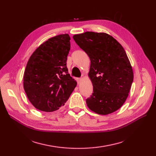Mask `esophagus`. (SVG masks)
Masks as SVG:
<instances>
[{
  "label": "esophagus",
  "mask_w": 156,
  "mask_h": 156,
  "mask_svg": "<svg viewBox=\"0 0 156 156\" xmlns=\"http://www.w3.org/2000/svg\"><path fill=\"white\" fill-rule=\"evenodd\" d=\"M82 78H77V83L78 84H79V83H81V82L82 81Z\"/></svg>",
  "instance_id": "esophagus-1"
}]
</instances>
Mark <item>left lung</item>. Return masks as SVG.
Returning <instances> with one entry per match:
<instances>
[{
    "instance_id": "8db88e82",
    "label": "left lung",
    "mask_w": 156,
    "mask_h": 156,
    "mask_svg": "<svg viewBox=\"0 0 156 156\" xmlns=\"http://www.w3.org/2000/svg\"><path fill=\"white\" fill-rule=\"evenodd\" d=\"M73 38L89 56L88 77L92 95L86 100L88 107L107 115L123 105L133 81L131 65L123 47L105 32H86Z\"/></svg>"
}]
</instances>
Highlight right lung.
<instances>
[{
    "mask_svg": "<svg viewBox=\"0 0 156 156\" xmlns=\"http://www.w3.org/2000/svg\"><path fill=\"white\" fill-rule=\"evenodd\" d=\"M69 40L68 34L51 37L41 44L28 61L23 87L37 109L45 112L59 109L77 85L66 66Z\"/></svg>",
    "mask_w": 156,
    "mask_h": 156,
    "instance_id": "add662e5",
    "label": "right lung"
}]
</instances>
